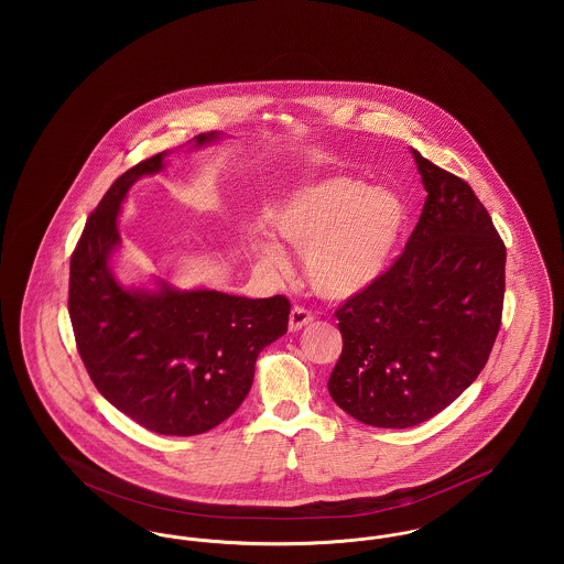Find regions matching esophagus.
I'll list each match as a JSON object with an SVG mask.
<instances>
[{"label": "esophagus", "instance_id": "esophagus-1", "mask_svg": "<svg viewBox=\"0 0 564 564\" xmlns=\"http://www.w3.org/2000/svg\"><path fill=\"white\" fill-rule=\"evenodd\" d=\"M313 319H315V317H313L311 311H306L304 306H294L292 313H290V329L297 332V329L306 327L308 323H313Z\"/></svg>", "mask_w": 564, "mask_h": 564}]
</instances>
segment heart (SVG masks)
<instances>
[{
  "mask_svg": "<svg viewBox=\"0 0 564 564\" xmlns=\"http://www.w3.org/2000/svg\"><path fill=\"white\" fill-rule=\"evenodd\" d=\"M270 221L285 241L304 251L306 276L317 294L349 300L370 290L391 267L408 209L391 189L329 177L283 200ZM260 253L272 269H288L276 242H260Z\"/></svg>",
  "mask_w": 564,
  "mask_h": 564,
  "instance_id": "heart-1",
  "label": "heart"
}]
</instances>
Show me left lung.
Segmentation results:
<instances>
[{
	"label": "left lung",
	"mask_w": 564,
	"mask_h": 564,
	"mask_svg": "<svg viewBox=\"0 0 564 564\" xmlns=\"http://www.w3.org/2000/svg\"><path fill=\"white\" fill-rule=\"evenodd\" d=\"M412 156L427 200L402 256L334 317L343 352L327 389L352 419L405 430L482 372L499 334L506 245L467 182Z\"/></svg>",
	"instance_id": "8db88e82"
}]
</instances>
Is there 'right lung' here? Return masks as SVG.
<instances>
[{
	"label": "right lung",
	"instance_id": "add662e5",
	"mask_svg": "<svg viewBox=\"0 0 564 564\" xmlns=\"http://www.w3.org/2000/svg\"><path fill=\"white\" fill-rule=\"evenodd\" d=\"M219 133L194 137V148ZM166 152L122 173L90 214L69 264V319L86 372L122 414L161 435H198L224 423L247 398L256 359L288 332L285 295L242 297L215 290H129L109 258L118 215Z\"/></svg>",
	"mask_w": 564,
	"mask_h": 564
}]
</instances>
